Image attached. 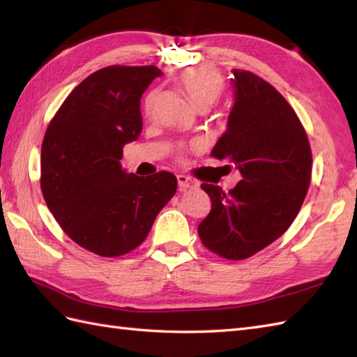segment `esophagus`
Here are the masks:
<instances>
[{"label":"esophagus","instance_id":"34e87169","mask_svg":"<svg viewBox=\"0 0 357 357\" xmlns=\"http://www.w3.org/2000/svg\"><path fill=\"white\" fill-rule=\"evenodd\" d=\"M176 179H178V185H179L181 192H185V190H188V188H195L196 185H198L195 179L185 176V174H178Z\"/></svg>","mask_w":357,"mask_h":357}]
</instances>
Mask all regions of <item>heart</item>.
<instances>
[{"label": "heart", "instance_id": "obj_1", "mask_svg": "<svg viewBox=\"0 0 357 357\" xmlns=\"http://www.w3.org/2000/svg\"><path fill=\"white\" fill-rule=\"evenodd\" d=\"M178 86L190 100L196 109H208L213 105L224 90V78L222 75L215 69L208 67H190L181 72L176 77ZM158 92H151L144 100V113L150 116L156 107Z\"/></svg>", "mask_w": 357, "mask_h": 357}]
</instances>
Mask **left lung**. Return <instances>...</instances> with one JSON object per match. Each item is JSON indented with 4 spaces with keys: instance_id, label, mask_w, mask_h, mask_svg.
I'll use <instances>...</instances> for the list:
<instances>
[{
    "instance_id": "left-lung-1",
    "label": "left lung",
    "mask_w": 357,
    "mask_h": 357,
    "mask_svg": "<svg viewBox=\"0 0 357 357\" xmlns=\"http://www.w3.org/2000/svg\"><path fill=\"white\" fill-rule=\"evenodd\" d=\"M233 73L236 101L211 156L236 165L244 179L227 193L201 185L211 210L198 233L210 252L242 261L275 242L298 216L313 156L305 128L285 98L252 72Z\"/></svg>"
}]
</instances>
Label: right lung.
<instances>
[{
    "mask_svg": "<svg viewBox=\"0 0 357 357\" xmlns=\"http://www.w3.org/2000/svg\"><path fill=\"white\" fill-rule=\"evenodd\" d=\"M156 66H109L79 82L49 123L41 147V192L67 236L98 256L139 247L176 192L170 172L136 176L121 169L142 130L141 96Z\"/></svg>",
    "mask_w": 357,
    "mask_h": 357,
    "instance_id": "obj_1",
    "label": "right lung"
}]
</instances>
